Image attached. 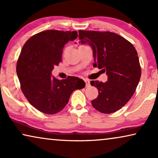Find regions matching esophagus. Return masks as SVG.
Listing matches in <instances>:
<instances>
[{
    "label": "esophagus",
    "instance_id": "1",
    "mask_svg": "<svg viewBox=\"0 0 158 158\" xmlns=\"http://www.w3.org/2000/svg\"><path fill=\"white\" fill-rule=\"evenodd\" d=\"M85 82L86 83V87H89L90 86V80L88 79H85Z\"/></svg>",
    "mask_w": 158,
    "mask_h": 158
}]
</instances>
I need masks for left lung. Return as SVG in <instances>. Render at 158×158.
<instances>
[{
	"label": "left lung",
	"mask_w": 158,
	"mask_h": 158,
	"mask_svg": "<svg viewBox=\"0 0 158 158\" xmlns=\"http://www.w3.org/2000/svg\"><path fill=\"white\" fill-rule=\"evenodd\" d=\"M80 43L93 50V67L106 72L107 81H90L98 90L91 101L100 113H115L129 101L141 76L139 58L135 47L122 36L112 32L79 31Z\"/></svg>",
	"instance_id": "obj_1"
}]
</instances>
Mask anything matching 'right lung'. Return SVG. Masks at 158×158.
I'll list each match as a JSON object with an SVG mask.
<instances>
[{
	"instance_id": "obj_1",
	"label": "right lung",
	"mask_w": 158,
	"mask_h": 158,
	"mask_svg": "<svg viewBox=\"0 0 158 158\" xmlns=\"http://www.w3.org/2000/svg\"><path fill=\"white\" fill-rule=\"evenodd\" d=\"M77 37V31L48 30L32 36L23 47L16 65L21 90L30 103L43 113L60 112L71 93L85 86L79 77L59 80L52 75L54 66L62 60L65 45Z\"/></svg>"
}]
</instances>
